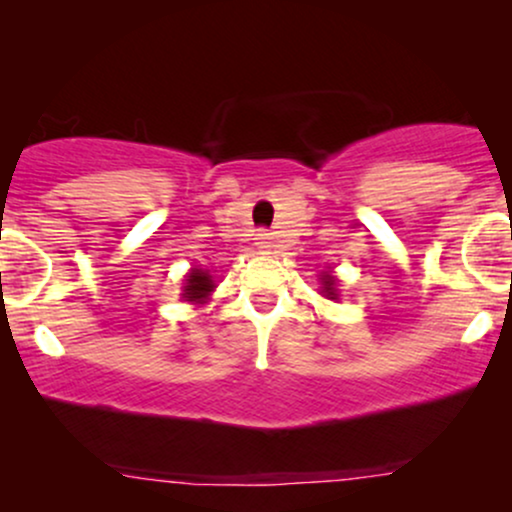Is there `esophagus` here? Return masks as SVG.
<instances>
[{
  "instance_id": "obj_1",
  "label": "esophagus",
  "mask_w": 512,
  "mask_h": 512,
  "mask_svg": "<svg viewBox=\"0 0 512 512\" xmlns=\"http://www.w3.org/2000/svg\"><path fill=\"white\" fill-rule=\"evenodd\" d=\"M272 233H269V231H260V233H257V245H260V248L262 250H269V248H272Z\"/></svg>"
}]
</instances>
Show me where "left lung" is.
I'll return each instance as SVG.
<instances>
[{
    "label": "left lung",
    "instance_id": "1",
    "mask_svg": "<svg viewBox=\"0 0 512 512\" xmlns=\"http://www.w3.org/2000/svg\"><path fill=\"white\" fill-rule=\"evenodd\" d=\"M322 284H325V293L330 298H337V289H334V279L332 276H325V279H322Z\"/></svg>",
    "mask_w": 512,
    "mask_h": 512
}]
</instances>
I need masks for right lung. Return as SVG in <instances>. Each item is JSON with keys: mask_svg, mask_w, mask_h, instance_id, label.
I'll return each mask as SVG.
<instances>
[{"mask_svg": "<svg viewBox=\"0 0 512 512\" xmlns=\"http://www.w3.org/2000/svg\"><path fill=\"white\" fill-rule=\"evenodd\" d=\"M211 289H214V281H211V276L207 272H202V269H195V272L187 276V286H185V293H182V296H185L187 301H204V298L209 296Z\"/></svg>", "mask_w": 512, "mask_h": 512, "instance_id": "add662e5", "label": "right lung"}]
</instances>
